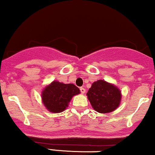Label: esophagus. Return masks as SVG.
<instances>
[{"instance_id": "34e87169", "label": "esophagus", "mask_w": 155, "mask_h": 155, "mask_svg": "<svg viewBox=\"0 0 155 155\" xmlns=\"http://www.w3.org/2000/svg\"><path fill=\"white\" fill-rule=\"evenodd\" d=\"M80 90H81V92L82 93V94H84V93L86 92V89H85L84 87H81V88H80Z\"/></svg>"}]
</instances>
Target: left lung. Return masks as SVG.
Wrapping results in <instances>:
<instances>
[{"label": "left lung", "instance_id": "obj_1", "mask_svg": "<svg viewBox=\"0 0 155 155\" xmlns=\"http://www.w3.org/2000/svg\"><path fill=\"white\" fill-rule=\"evenodd\" d=\"M86 95L93 109L99 113L111 112L120 104V90L104 80L93 83Z\"/></svg>", "mask_w": 155, "mask_h": 155}]
</instances>
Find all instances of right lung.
I'll use <instances>...</instances> for the list:
<instances>
[{
  "instance_id": "obj_1",
  "label": "right lung",
  "mask_w": 155,
  "mask_h": 155,
  "mask_svg": "<svg viewBox=\"0 0 155 155\" xmlns=\"http://www.w3.org/2000/svg\"><path fill=\"white\" fill-rule=\"evenodd\" d=\"M80 92V89L75 85L65 84L54 81L44 88L41 97L47 110L53 113H60L68 107L73 96Z\"/></svg>"
}]
</instances>
